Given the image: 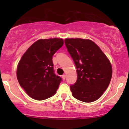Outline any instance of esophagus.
Here are the masks:
<instances>
[{"label":"esophagus","instance_id":"obj_1","mask_svg":"<svg viewBox=\"0 0 129 129\" xmlns=\"http://www.w3.org/2000/svg\"><path fill=\"white\" fill-rule=\"evenodd\" d=\"M66 75H62V78L63 79V80H65V79H66Z\"/></svg>","mask_w":129,"mask_h":129}]
</instances>
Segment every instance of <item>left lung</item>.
<instances>
[{
	"instance_id": "obj_1",
	"label": "left lung",
	"mask_w": 129,
	"mask_h": 129,
	"mask_svg": "<svg viewBox=\"0 0 129 129\" xmlns=\"http://www.w3.org/2000/svg\"><path fill=\"white\" fill-rule=\"evenodd\" d=\"M65 44L77 73L76 82L70 86L72 95L82 102L97 101L111 80L112 69L110 61L90 40L66 39Z\"/></svg>"
}]
</instances>
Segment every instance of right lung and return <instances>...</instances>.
<instances>
[{
	"mask_svg": "<svg viewBox=\"0 0 129 129\" xmlns=\"http://www.w3.org/2000/svg\"><path fill=\"white\" fill-rule=\"evenodd\" d=\"M63 44L62 39H40L22 57L17 69V77L31 98L43 101L57 92L62 78L54 73L52 57Z\"/></svg>",
	"mask_w": 129,
	"mask_h": 129,
	"instance_id": "right-lung-1",
	"label": "right lung"
}]
</instances>
